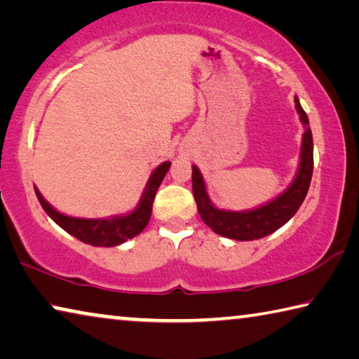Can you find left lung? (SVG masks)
Here are the masks:
<instances>
[{
  "label": "left lung",
  "instance_id": "1",
  "mask_svg": "<svg viewBox=\"0 0 359 359\" xmlns=\"http://www.w3.org/2000/svg\"><path fill=\"white\" fill-rule=\"evenodd\" d=\"M294 103L299 117H301V122L305 127L302 138L301 163H299L294 181L275 201L250 211H229L216 208L210 202L201 170L196 165H192V192L197 203V211L201 215L202 221L211 231L222 235V237L240 240V242H250V240L262 238L266 235L278 231L281 226H285L296 215V211L302 205L305 196H307L310 181H312L313 138L312 130L309 127L307 113L302 109L297 97H294Z\"/></svg>",
  "mask_w": 359,
  "mask_h": 359
}]
</instances>
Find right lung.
Instances as JSON below:
<instances>
[{
	"label": "right lung",
	"mask_w": 359,
	"mask_h": 359,
	"mask_svg": "<svg viewBox=\"0 0 359 359\" xmlns=\"http://www.w3.org/2000/svg\"><path fill=\"white\" fill-rule=\"evenodd\" d=\"M168 168L170 162H163L152 172L143 196H141L138 207L135 208L132 213H128L126 216H114V218L109 219H84L62 215L44 201L36 187H34V192H36L41 207L44 208L46 213L49 215L63 231L72 233L73 237L87 245L116 246L137 237V235L140 232H143V229L148 226L152 211V202H154L156 192L162 183L163 176L168 172Z\"/></svg>",
	"instance_id": "obj_1"
}]
</instances>
